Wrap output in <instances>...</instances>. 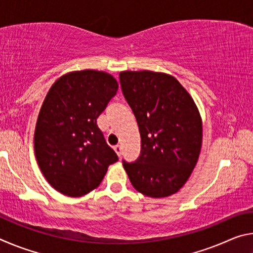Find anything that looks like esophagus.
<instances>
[{"instance_id": "1", "label": "esophagus", "mask_w": 253, "mask_h": 253, "mask_svg": "<svg viewBox=\"0 0 253 253\" xmlns=\"http://www.w3.org/2000/svg\"><path fill=\"white\" fill-rule=\"evenodd\" d=\"M114 151L116 152V154H117L119 157H121V155H122V147H121V145H116V146L114 147Z\"/></svg>"}]
</instances>
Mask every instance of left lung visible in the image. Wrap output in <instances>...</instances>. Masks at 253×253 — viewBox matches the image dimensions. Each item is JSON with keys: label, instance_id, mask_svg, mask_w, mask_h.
I'll use <instances>...</instances> for the list:
<instances>
[{"label": "left lung", "instance_id": "left-lung-1", "mask_svg": "<svg viewBox=\"0 0 253 253\" xmlns=\"http://www.w3.org/2000/svg\"><path fill=\"white\" fill-rule=\"evenodd\" d=\"M119 80L142 139L138 158L123 161L131 185L155 199L176 193L193 172L202 146L198 107L173 76L123 71Z\"/></svg>", "mask_w": 253, "mask_h": 253}]
</instances>
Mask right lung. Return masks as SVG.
<instances>
[{
    "instance_id": "add662e5",
    "label": "right lung",
    "mask_w": 253,
    "mask_h": 253,
    "mask_svg": "<svg viewBox=\"0 0 253 253\" xmlns=\"http://www.w3.org/2000/svg\"><path fill=\"white\" fill-rule=\"evenodd\" d=\"M117 90L113 76L88 69L60 77L46 93L34 131V152L42 174L60 193L72 198L89 193L118 161L97 125Z\"/></svg>"
}]
</instances>
